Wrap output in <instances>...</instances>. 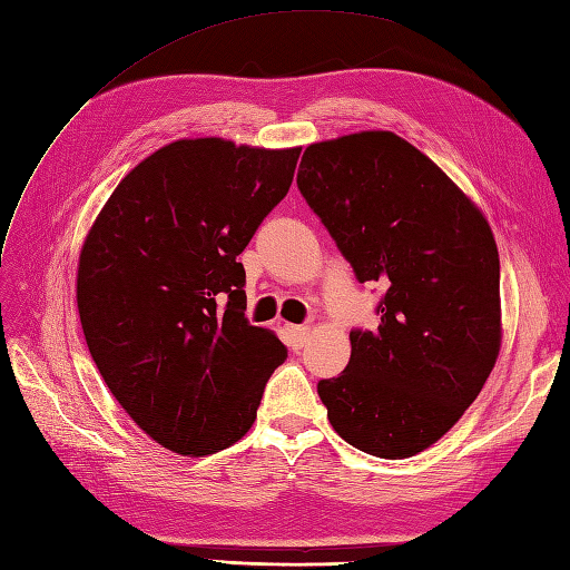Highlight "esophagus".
<instances>
[{
    "label": "esophagus",
    "mask_w": 570,
    "mask_h": 570,
    "mask_svg": "<svg viewBox=\"0 0 570 570\" xmlns=\"http://www.w3.org/2000/svg\"><path fill=\"white\" fill-rule=\"evenodd\" d=\"M285 331H287V341L292 350H302L306 343H309V335H312L309 326H287Z\"/></svg>",
    "instance_id": "esophagus-1"
}]
</instances>
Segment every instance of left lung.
Listing matches in <instances>:
<instances>
[{
  "label": "left lung",
  "instance_id": "8db88e82",
  "mask_svg": "<svg viewBox=\"0 0 570 570\" xmlns=\"http://www.w3.org/2000/svg\"><path fill=\"white\" fill-rule=\"evenodd\" d=\"M297 187L360 283L386 287L376 331L318 383L337 436L403 460L434 445L480 395L501 350L499 249L482 208L393 131L306 146Z\"/></svg>",
  "mask_w": 570,
  "mask_h": 570
}]
</instances>
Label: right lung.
Wrapping results in <instances>:
<instances>
[{
  "mask_svg": "<svg viewBox=\"0 0 570 570\" xmlns=\"http://www.w3.org/2000/svg\"><path fill=\"white\" fill-rule=\"evenodd\" d=\"M302 146L177 138L117 184L79 254L76 304L107 389L163 449L237 443L287 357L252 326L237 256L287 194Z\"/></svg>",
  "mask_w": 570,
  "mask_h": 570,
  "instance_id": "obj_1",
  "label": "right lung"
}]
</instances>
